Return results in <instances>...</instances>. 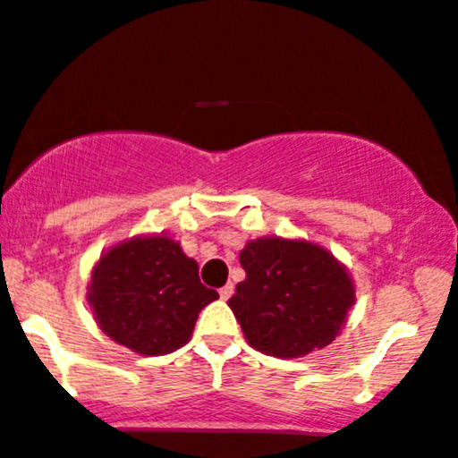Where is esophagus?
I'll return each mask as SVG.
<instances>
[{"instance_id": "obj_1", "label": "esophagus", "mask_w": 458, "mask_h": 458, "mask_svg": "<svg viewBox=\"0 0 458 458\" xmlns=\"http://www.w3.org/2000/svg\"><path fill=\"white\" fill-rule=\"evenodd\" d=\"M233 294H234V285L233 284H225L224 288H219V296H222L224 301H228Z\"/></svg>"}]
</instances>
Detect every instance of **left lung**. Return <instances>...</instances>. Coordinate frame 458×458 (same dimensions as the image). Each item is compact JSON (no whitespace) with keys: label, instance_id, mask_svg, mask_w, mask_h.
<instances>
[{"label":"left lung","instance_id":"left-lung-1","mask_svg":"<svg viewBox=\"0 0 458 458\" xmlns=\"http://www.w3.org/2000/svg\"><path fill=\"white\" fill-rule=\"evenodd\" d=\"M239 258L247 277L228 305L251 348L299 358L337 337L354 284L327 250L275 236L250 241Z\"/></svg>","mask_w":458,"mask_h":458}]
</instances>
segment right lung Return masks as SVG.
Returning a JSON list of instances; mask_svg holds the SVG:
<instances>
[{
    "instance_id": "1",
    "label": "right lung",
    "mask_w": 458,
    "mask_h": 458,
    "mask_svg": "<svg viewBox=\"0 0 458 458\" xmlns=\"http://www.w3.org/2000/svg\"><path fill=\"white\" fill-rule=\"evenodd\" d=\"M89 305L110 339L145 356L179 350L200 310L219 294L200 284L198 264L168 236H136L93 268Z\"/></svg>"
}]
</instances>
